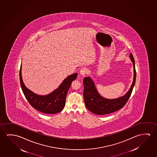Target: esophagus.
Listing matches in <instances>:
<instances>
[{
	"instance_id": "1",
	"label": "esophagus",
	"mask_w": 157,
	"mask_h": 157,
	"mask_svg": "<svg viewBox=\"0 0 157 157\" xmlns=\"http://www.w3.org/2000/svg\"><path fill=\"white\" fill-rule=\"evenodd\" d=\"M87 73V70L86 68H82L80 70V75L82 76H84L85 75H86Z\"/></svg>"
}]
</instances>
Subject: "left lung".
I'll list each match as a JSON object with an SVG mask.
<instances>
[{"mask_svg":"<svg viewBox=\"0 0 157 157\" xmlns=\"http://www.w3.org/2000/svg\"><path fill=\"white\" fill-rule=\"evenodd\" d=\"M129 57L133 63L134 68V78L132 84L126 94L123 96L115 99H107L101 96L96 88L94 81L90 77H85L84 84V99L85 104L87 109L92 113L97 115H105L112 113L122 108L130 97L136 80V71L135 61L132 53Z\"/></svg>","mask_w":157,"mask_h":157,"instance_id":"left-lung-1","label":"left lung"}]
</instances>
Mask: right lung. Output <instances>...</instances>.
Here are the masks:
<instances>
[{
	"instance_id": "add662e5",
	"label": "right lung",
	"mask_w": 157,
	"mask_h": 157,
	"mask_svg": "<svg viewBox=\"0 0 157 157\" xmlns=\"http://www.w3.org/2000/svg\"><path fill=\"white\" fill-rule=\"evenodd\" d=\"M22 65L19 71V80L24 96L34 109L48 114L60 112L65 105L66 98L71 83L77 77V73L70 75L63 80L59 86L47 95H39L28 89L22 77Z\"/></svg>"
}]
</instances>
